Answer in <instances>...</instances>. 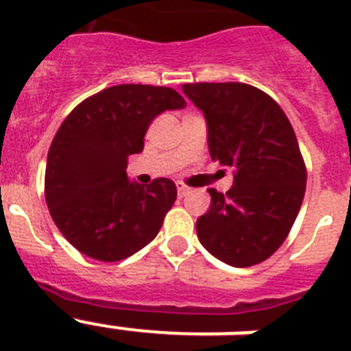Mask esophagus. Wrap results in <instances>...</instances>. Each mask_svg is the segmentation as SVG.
Returning a JSON list of instances; mask_svg holds the SVG:
<instances>
[{"label": "esophagus", "mask_w": 351, "mask_h": 351, "mask_svg": "<svg viewBox=\"0 0 351 351\" xmlns=\"http://www.w3.org/2000/svg\"><path fill=\"white\" fill-rule=\"evenodd\" d=\"M176 189H178V195L180 197H186L187 193H189V187L186 184H182V182H176Z\"/></svg>", "instance_id": "esophagus-1"}]
</instances>
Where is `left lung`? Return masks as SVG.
I'll return each mask as SVG.
<instances>
[{"mask_svg": "<svg viewBox=\"0 0 351 351\" xmlns=\"http://www.w3.org/2000/svg\"><path fill=\"white\" fill-rule=\"evenodd\" d=\"M182 90L206 117L211 158L234 171L226 195L209 189L198 240L230 266H255L282 245L302 206L306 165L293 127L277 101L253 85L204 82Z\"/></svg>", "mask_w": 351, "mask_h": 351, "instance_id": "obj_1", "label": "left lung"}]
</instances>
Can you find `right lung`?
Wrapping results in <instances>:
<instances>
[{
  "instance_id": "add662e5",
  "label": "right lung",
  "mask_w": 351,
  "mask_h": 351,
  "mask_svg": "<svg viewBox=\"0 0 351 351\" xmlns=\"http://www.w3.org/2000/svg\"><path fill=\"white\" fill-rule=\"evenodd\" d=\"M184 106L171 87L123 84L85 98L63 120L47 156L45 200L80 253L118 262L158 234L176 200L175 182H129L127 158L143 149L154 117Z\"/></svg>"
}]
</instances>
